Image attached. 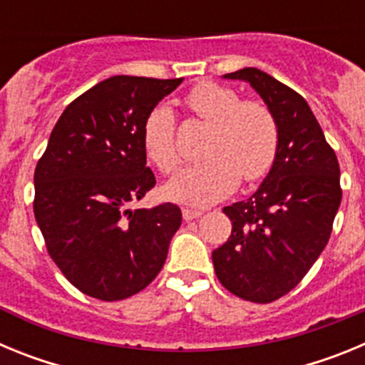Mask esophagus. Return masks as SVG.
Segmentation results:
<instances>
[{"mask_svg": "<svg viewBox=\"0 0 365 365\" xmlns=\"http://www.w3.org/2000/svg\"><path fill=\"white\" fill-rule=\"evenodd\" d=\"M202 212L201 210H193V208H182V217L185 221H193V219L201 217Z\"/></svg>", "mask_w": 365, "mask_h": 365, "instance_id": "34e87169", "label": "esophagus"}]
</instances>
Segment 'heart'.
<instances>
[{
  "instance_id": "heart-1",
  "label": "heart",
  "mask_w": 365,
  "mask_h": 365,
  "mask_svg": "<svg viewBox=\"0 0 365 365\" xmlns=\"http://www.w3.org/2000/svg\"><path fill=\"white\" fill-rule=\"evenodd\" d=\"M185 106L210 124L202 155L206 159L186 168L166 186L168 197L192 206H208L227 197L240 185L263 179L276 160L278 122L263 102L241 100L225 86L202 82L190 89ZM143 146L160 173L179 168L177 124L172 108L157 104L144 118Z\"/></svg>"
}]
</instances>
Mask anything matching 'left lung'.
Returning <instances> with one entry per match:
<instances>
[{"label": "left lung", "instance_id": "obj_1", "mask_svg": "<svg viewBox=\"0 0 365 365\" xmlns=\"http://www.w3.org/2000/svg\"><path fill=\"white\" fill-rule=\"evenodd\" d=\"M243 80L278 122L279 146L252 197L225 206L232 234L212 252L221 285L247 302L270 303L292 291L327 245L341 201L340 166L302 95L270 74L245 67Z\"/></svg>", "mask_w": 365, "mask_h": 365}]
</instances>
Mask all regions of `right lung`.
<instances>
[{"label":"right lung","mask_w":365,"mask_h":365,"mask_svg":"<svg viewBox=\"0 0 365 365\" xmlns=\"http://www.w3.org/2000/svg\"><path fill=\"white\" fill-rule=\"evenodd\" d=\"M182 78L111 76L73 100L34 170V217L47 252L78 291L130 298L163 269L182 215L130 205L155 186L143 124Z\"/></svg>","instance_id":"1"}]
</instances>
